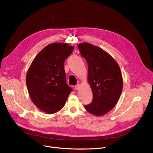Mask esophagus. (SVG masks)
I'll list each match as a JSON object with an SVG mask.
<instances>
[{"instance_id": "esophagus-1", "label": "esophagus", "mask_w": 153, "mask_h": 153, "mask_svg": "<svg viewBox=\"0 0 153 153\" xmlns=\"http://www.w3.org/2000/svg\"><path fill=\"white\" fill-rule=\"evenodd\" d=\"M80 86H81V85H80L79 84H77V85L75 86V90H76V91L79 90V88H80Z\"/></svg>"}]
</instances>
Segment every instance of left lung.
<instances>
[{
    "mask_svg": "<svg viewBox=\"0 0 153 153\" xmlns=\"http://www.w3.org/2000/svg\"><path fill=\"white\" fill-rule=\"evenodd\" d=\"M78 48L88 63V81L93 93L92 102L85 108L95 116L103 115L114 108L121 94L123 81L120 66L96 46L82 43Z\"/></svg>",
    "mask_w": 153,
    "mask_h": 153,
    "instance_id": "8db88e82",
    "label": "left lung"
}]
</instances>
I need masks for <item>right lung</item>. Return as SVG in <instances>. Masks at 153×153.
I'll list each match as a JSON object with an SVG mask.
<instances>
[{
  "label": "right lung",
  "mask_w": 153,
  "mask_h": 153,
  "mask_svg": "<svg viewBox=\"0 0 153 153\" xmlns=\"http://www.w3.org/2000/svg\"><path fill=\"white\" fill-rule=\"evenodd\" d=\"M74 48L54 43L35 57L26 75V85L33 103L40 110L53 114L61 110L72 91L66 83L64 62Z\"/></svg>",
  "instance_id": "right-lung-1"
}]
</instances>
